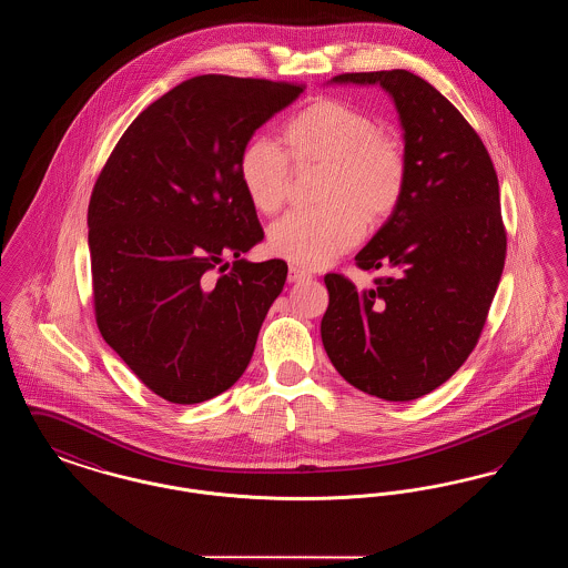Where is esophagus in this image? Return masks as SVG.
Here are the masks:
<instances>
[{"instance_id":"esophagus-1","label":"esophagus","mask_w":568,"mask_h":568,"mask_svg":"<svg viewBox=\"0 0 568 568\" xmlns=\"http://www.w3.org/2000/svg\"><path fill=\"white\" fill-rule=\"evenodd\" d=\"M311 274L308 272L300 271L297 266H290V272H287V281L290 283H300V281H304V278H308Z\"/></svg>"}]
</instances>
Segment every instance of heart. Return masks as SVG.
Listing matches in <instances>:
<instances>
[{
    "mask_svg": "<svg viewBox=\"0 0 568 568\" xmlns=\"http://www.w3.org/2000/svg\"><path fill=\"white\" fill-rule=\"evenodd\" d=\"M285 144L296 165H325L320 202L313 211H292L268 230L272 255L302 268H322L349 251L364 232L396 211L406 185V158L400 142L378 132L377 121L336 100H320L285 125ZM248 202L276 213L290 190L292 168L285 151L271 138L244 149L239 165Z\"/></svg>",
    "mask_w": 568,
    "mask_h": 568,
    "instance_id": "b5f03b06",
    "label": "heart"
}]
</instances>
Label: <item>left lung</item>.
Returning a JSON list of instances; mask_svg holds the SVG:
<instances>
[{
  "label": "left lung",
  "instance_id": "1",
  "mask_svg": "<svg viewBox=\"0 0 568 568\" xmlns=\"http://www.w3.org/2000/svg\"><path fill=\"white\" fill-rule=\"evenodd\" d=\"M327 84H378L389 95L406 185L355 255L362 271H387L377 287L325 274L324 349L353 387L389 403L415 400L458 371L486 324L507 251L498 176L481 138L430 82L383 70Z\"/></svg>",
  "mask_w": 568,
  "mask_h": 568
}]
</instances>
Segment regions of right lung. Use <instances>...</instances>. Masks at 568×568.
Here are the masks:
<instances>
[{"mask_svg": "<svg viewBox=\"0 0 568 568\" xmlns=\"http://www.w3.org/2000/svg\"><path fill=\"white\" fill-rule=\"evenodd\" d=\"M302 91L221 74L181 82L135 116L93 187L98 327L168 403L211 400L243 377L283 292L285 262L241 257L264 232L239 165L255 130Z\"/></svg>", "mask_w": 568, "mask_h": 568, "instance_id": "obj_1", "label": "right lung"}]
</instances>
